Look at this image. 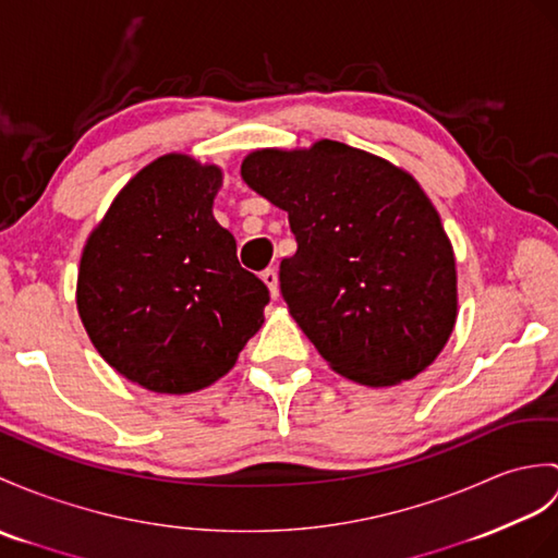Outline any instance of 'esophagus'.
<instances>
[{
    "instance_id": "esophagus-1",
    "label": "esophagus",
    "mask_w": 558,
    "mask_h": 558,
    "mask_svg": "<svg viewBox=\"0 0 558 558\" xmlns=\"http://www.w3.org/2000/svg\"><path fill=\"white\" fill-rule=\"evenodd\" d=\"M262 280L268 284V290H270V296H276L280 294V288H278V270L276 268H266L264 274H262Z\"/></svg>"
}]
</instances>
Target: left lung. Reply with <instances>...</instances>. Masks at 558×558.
I'll return each instance as SVG.
<instances>
[{
  "instance_id": "left-lung-1",
  "label": "left lung",
  "mask_w": 558,
  "mask_h": 558,
  "mask_svg": "<svg viewBox=\"0 0 558 558\" xmlns=\"http://www.w3.org/2000/svg\"><path fill=\"white\" fill-rule=\"evenodd\" d=\"M242 180L288 211L282 300L335 371L383 387L433 364L454 330L457 266L416 180L335 140L254 151Z\"/></svg>"
}]
</instances>
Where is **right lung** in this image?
<instances>
[{
  "mask_svg": "<svg viewBox=\"0 0 558 558\" xmlns=\"http://www.w3.org/2000/svg\"><path fill=\"white\" fill-rule=\"evenodd\" d=\"M220 168L168 154L128 183L89 235L77 311L111 368L185 395L235 366L270 294L211 214Z\"/></svg>",
  "mask_w": 558,
  "mask_h": 558,
  "instance_id": "obj_1",
  "label": "right lung"
}]
</instances>
